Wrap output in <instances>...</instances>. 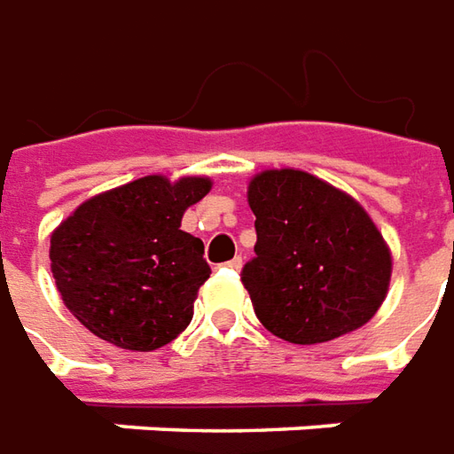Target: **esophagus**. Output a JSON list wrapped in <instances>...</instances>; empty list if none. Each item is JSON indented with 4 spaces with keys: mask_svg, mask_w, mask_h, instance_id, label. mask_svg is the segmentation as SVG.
<instances>
[{
    "mask_svg": "<svg viewBox=\"0 0 454 454\" xmlns=\"http://www.w3.org/2000/svg\"><path fill=\"white\" fill-rule=\"evenodd\" d=\"M224 266H227V269H232V271H239V269H242V256H234L232 262H227Z\"/></svg>",
    "mask_w": 454,
    "mask_h": 454,
    "instance_id": "34e87169",
    "label": "esophagus"
}]
</instances>
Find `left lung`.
<instances>
[{"instance_id":"8db88e82","label":"left lung","mask_w":454,"mask_h":454,"mask_svg":"<svg viewBox=\"0 0 454 454\" xmlns=\"http://www.w3.org/2000/svg\"><path fill=\"white\" fill-rule=\"evenodd\" d=\"M256 247L242 284L262 325L317 345L369 323L391 284V249L359 202L305 170L256 173L247 191Z\"/></svg>"}]
</instances>
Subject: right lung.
<instances>
[{"label": "right lung", "instance_id": "add662e5", "mask_svg": "<svg viewBox=\"0 0 454 454\" xmlns=\"http://www.w3.org/2000/svg\"><path fill=\"white\" fill-rule=\"evenodd\" d=\"M210 188L205 176H144L90 198L53 230L58 294L92 335L151 352L191 325L210 266L181 220Z\"/></svg>", "mask_w": 454, "mask_h": 454}]
</instances>
